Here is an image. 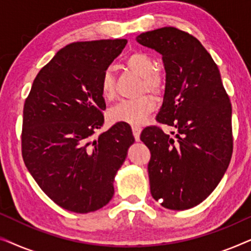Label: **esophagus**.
Returning <instances> with one entry per match:
<instances>
[{"instance_id": "1", "label": "esophagus", "mask_w": 251, "mask_h": 251, "mask_svg": "<svg viewBox=\"0 0 251 251\" xmlns=\"http://www.w3.org/2000/svg\"><path fill=\"white\" fill-rule=\"evenodd\" d=\"M140 132H142V128H140V126H132L133 137H135V139L137 140V142H138V140H139Z\"/></svg>"}]
</instances>
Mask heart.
Wrapping results in <instances>:
<instances>
[{"label":"heart","mask_w":251,"mask_h":251,"mask_svg":"<svg viewBox=\"0 0 251 251\" xmlns=\"http://www.w3.org/2000/svg\"><path fill=\"white\" fill-rule=\"evenodd\" d=\"M126 66L133 73L142 76L139 91L160 96L164 90L166 80L160 72L154 70V59L149 53L135 51L126 59ZM99 91L105 100H111L115 94V78L112 71L107 68L102 72L99 81ZM156 102L150 96H140L131 100H121L109 111V119L113 122L140 126L155 111Z\"/></svg>","instance_id":"obj_1"}]
</instances>
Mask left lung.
I'll list each match as a JSON object with an SVG mask.
<instances>
[{"label":"left lung","mask_w":251,"mask_h":251,"mask_svg":"<svg viewBox=\"0 0 251 251\" xmlns=\"http://www.w3.org/2000/svg\"><path fill=\"white\" fill-rule=\"evenodd\" d=\"M137 41L162 54L166 91L156 121L143 130L149 147L152 197L171 210L193 208L215 190L233 152L232 105L221 73L197 37L175 27L142 33Z\"/></svg>","instance_id":"1"}]
</instances>
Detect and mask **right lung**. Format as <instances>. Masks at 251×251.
<instances>
[{"label": "right lung", "mask_w": 251, "mask_h": 251, "mask_svg": "<svg viewBox=\"0 0 251 251\" xmlns=\"http://www.w3.org/2000/svg\"><path fill=\"white\" fill-rule=\"evenodd\" d=\"M126 44L125 39L68 44L39 72L25 100L24 162L41 190L66 210L87 214L107 204L135 142L126 123L94 137L106 108L100 76Z\"/></svg>", "instance_id": "obj_1"}]
</instances>
